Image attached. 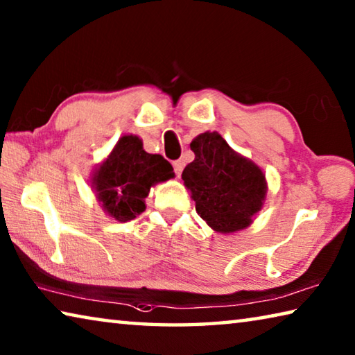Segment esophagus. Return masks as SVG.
Wrapping results in <instances>:
<instances>
[{
  "label": "esophagus",
  "instance_id": "obj_1",
  "mask_svg": "<svg viewBox=\"0 0 355 355\" xmlns=\"http://www.w3.org/2000/svg\"><path fill=\"white\" fill-rule=\"evenodd\" d=\"M183 167H184V161H183V159H177V161H173V171H175V173H177L178 177L182 175Z\"/></svg>",
  "mask_w": 355,
  "mask_h": 355
}]
</instances>
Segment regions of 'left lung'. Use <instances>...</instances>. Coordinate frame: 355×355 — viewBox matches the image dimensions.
<instances>
[{
	"mask_svg": "<svg viewBox=\"0 0 355 355\" xmlns=\"http://www.w3.org/2000/svg\"><path fill=\"white\" fill-rule=\"evenodd\" d=\"M196 158L182 178L191 189L196 211L216 232L243 230L260 211L266 180L260 167L228 147L219 133H202L191 142Z\"/></svg>",
	"mask_w": 355,
	"mask_h": 355,
	"instance_id": "left-lung-1",
	"label": "left lung"
}]
</instances>
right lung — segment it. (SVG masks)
Segmentation results:
<instances>
[{
  "label": "right lung",
  "instance_id": "1",
  "mask_svg": "<svg viewBox=\"0 0 355 355\" xmlns=\"http://www.w3.org/2000/svg\"><path fill=\"white\" fill-rule=\"evenodd\" d=\"M173 177L171 163L147 153L137 136L120 137L111 155L94 173L92 186L105 211L120 222L135 219L146 209L144 199L158 182Z\"/></svg>",
  "mask_w": 355,
  "mask_h": 355
}]
</instances>
